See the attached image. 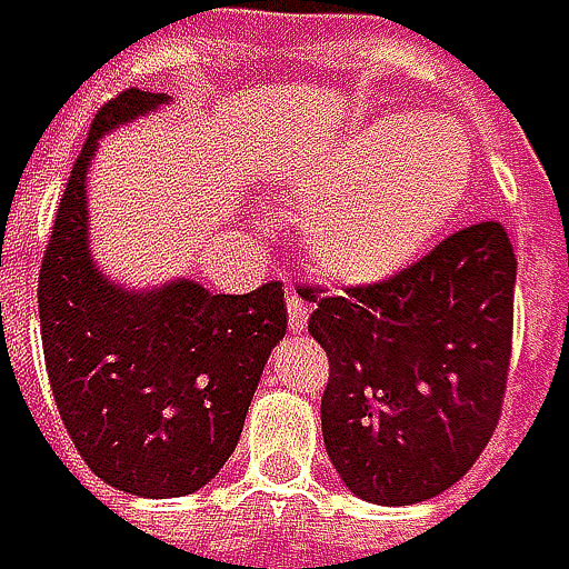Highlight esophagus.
<instances>
[{"instance_id":"obj_1","label":"esophagus","mask_w":569,"mask_h":569,"mask_svg":"<svg viewBox=\"0 0 569 569\" xmlns=\"http://www.w3.org/2000/svg\"><path fill=\"white\" fill-rule=\"evenodd\" d=\"M286 312H289V329H292V332L306 329V316H309V309H306V299H302L296 289H286Z\"/></svg>"}]
</instances>
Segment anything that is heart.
Segmentation results:
<instances>
[{
	"mask_svg": "<svg viewBox=\"0 0 569 569\" xmlns=\"http://www.w3.org/2000/svg\"><path fill=\"white\" fill-rule=\"evenodd\" d=\"M471 187L468 138L448 121L389 114L356 128L316 171L302 247L336 283H379L415 263Z\"/></svg>",
	"mask_w": 569,
	"mask_h": 569,
	"instance_id": "heart-1",
	"label": "heart"
}]
</instances>
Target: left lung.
<instances>
[{"mask_svg":"<svg viewBox=\"0 0 569 569\" xmlns=\"http://www.w3.org/2000/svg\"><path fill=\"white\" fill-rule=\"evenodd\" d=\"M513 283L508 230L485 220L389 280L299 289L329 356L326 451L356 498L418 505L478 461L508 389Z\"/></svg>","mask_w":569,"mask_h":569,"instance_id":"left-lung-1","label":"left lung"}]
</instances>
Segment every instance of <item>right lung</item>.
<instances>
[{
  "mask_svg": "<svg viewBox=\"0 0 569 569\" xmlns=\"http://www.w3.org/2000/svg\"><path fill=\"white\" fill-rule=\"evenodd\" d=\"M168 101L128 88L94 114L39 270L42 349L61 425L104 485L138 498L193 495L227 465L263 366L286 336L283 283L247 296L193 280L124 289L94 267V148L101 134Z\"/></svg>",
  "mask_w": 569,
  "mask_h": 569,
  "instance_id": "add662e5",
  "label": "right lung"
}]
</instances>
